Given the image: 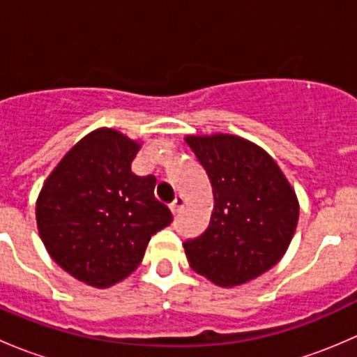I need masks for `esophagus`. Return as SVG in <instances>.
Masks as SVG:
<instances>
[{"label":"esophagus","mask_w":357,"mask_h":357,"mask_svg":"<svg viewBox=\"0 0 357 357\" xmlns=\"http://www.w3.org/2000/svg\"><path fill=\"white\" fill-rule=\"evenodd\" d=\"M183 207H185V199H183L181 195L176 197V199L172 200V204L169 205V208H171V211H172V214H178V212L181 211Z\"/></svg>","instance_id":"esophagus-1"}]
</instances>
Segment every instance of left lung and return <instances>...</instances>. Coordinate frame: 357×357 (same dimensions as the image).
Masks as SVG:
<instances>
[{"instance_id":"1","label":"left lung","mask_w":357,"mask_h":357,"mask_svg":"<svg viewBox=\"0 0 357 357\" xmlns=\"http://www.w3.org/2000/svg\"><path fill=\"white\" fill-rule=\"evenodd\" d=\"M185 142L214 195L207 229L183 243L190 268L219 287L243 285L285 255L298 221L295 190L275 158L245 138L218 132Z\"/></svg>"}]
</instances>
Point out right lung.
<instances>
[{"label": "right lung", "instance_id": "1", "mask_svg": "<svg viewBox=\"0 0 357 357\" xmlns=\"http://www.w3.org/2000/svg\"><path fill=\"white\" fill-rule=\"evenodd\" d=\"M139 149L115 129H95L68 150L39 192V236L50 257L86 285L107 289L131 275L152 235L172 221L153 195L155 178L131 171Z\"/></svg>", "mask_w": 357, "mask_h": 357}]
</instances>
